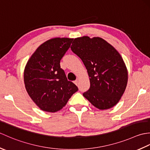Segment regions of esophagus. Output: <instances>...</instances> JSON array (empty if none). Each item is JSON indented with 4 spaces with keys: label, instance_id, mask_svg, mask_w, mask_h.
<instances>
[{
    "label": "esophagus",
    "instance_id": "obj_1",
    "mask_svg": "<svg viewBox=\"0 0 150 150\" xmlns=\"http://www.w3.org/2000/svg\"><path fill=\"white\" fill-rule=\"evenodd\" d=\"M74 83L77 86V85H78V80H75V81H74Z\"/></svg>",
    "mask_w": 150,
    "mask_h": 150
}]
</instances>
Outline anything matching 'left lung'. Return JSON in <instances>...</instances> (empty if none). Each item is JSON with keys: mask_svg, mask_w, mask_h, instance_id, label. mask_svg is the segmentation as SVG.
Instances as JSON below:
<instances>
[{"mask_svg": "<svg viewBox=\"0 0 150 150\" xmlns=\"http://www.w3.org/2000/svg\"><path fill=\"white\" fill-rule=\"evenodd\" d=\"M71 50L81 59L90 77V87L83 96L98 109L113 107L128 82V71L119 52L101 38L87 36L75 39Z\"/></svg>", "mask_w": 150, "mask_h": 150, "instance_id": "8db88e82", "label": "left lung"}]
</instances>
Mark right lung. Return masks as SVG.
I'll use <instances>...</instances> for the list:
<instances>
[{
  "label": "right lung",
  "instance_id": "right-lung-1",
  "mask_svg": "<svg viewBox=\"0 0 150 150\" xmlns=\"http://www.w3.org/2000/svg\"><path fill=\"white\" fill-rule=\"evenodd\" d=\"M73 39L55 38L38 47L24 69L25 87L31 99L41 110L56 112L65 106L78 88L68 81L60 60Z\"/></svg>",
  "mask_w": 150,
  "mask_h": 150
}]
</instances>
